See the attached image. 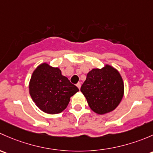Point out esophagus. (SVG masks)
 Wrapping results in <instances>:
<instances>
[{"label":"esophagus","mask_w":153,"mask_h":153,"mask_svg":"<svg viewBox=\"0 0 153 153\" xmlns=\"http://www.w3.org/2000/svg\"><path fill=\"white\" fill-rule=\"evenodd\" d=\"M76 87L79 88V89H80V88H81V83L80 82H78L76 84Z\"/></svg>","instance_id":"obj_1"}]
</instances>
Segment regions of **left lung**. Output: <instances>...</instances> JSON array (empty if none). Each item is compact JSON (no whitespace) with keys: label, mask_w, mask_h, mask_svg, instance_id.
<instances>
[{"label":"left lung","mask_w":153,"mask_h":153,"mask_svg":"<svg viewBox=\"0 0 153 153\" xmlns=\"http://www.w3.org/2000/svg\"><path fill=\"white\" fill-rule=\"evenodd\" d=\"M81 92L94 113L104 115L114 111L124 96V82L120 73L106 64L102 68H93L87 74Z\"/></svg>","instance_id":"1"}]
</instances>
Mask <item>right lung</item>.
Masks as SVG:
<instances>
[{"label":"right lung","mask_w":153,"mask_h":153,"mask_svg":"<svg viewBox=\"0 0 153 153\" xmlns=\"http://www.w3.org/2000/svg\"><path fill=\"white\" fill-rule=\"evenodd\" d=\"M29 94L40 110L48 114H57L67 108L71 97L79 89L62 74L58 67L48 62L40 64L33 71Z\"/></svg>","instance_id":"add662e5"}]
</instances>
